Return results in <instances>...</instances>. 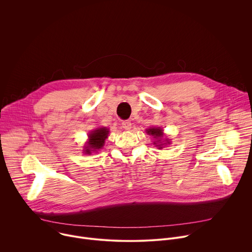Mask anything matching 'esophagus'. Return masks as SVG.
I'll use <instances>...</instances> for the list:
<instances>
[{"mask_svg": "<svg viewBox=\"0 0 252 252\" xmlns=\"http://www.w3.org/2000/svg\"><path fill=\"white\" fill-rule=\"evenodd\" d=\"M122 127L125 128L126 130H128V129H130V127H131V123H130L129 121H124V122L122 123Z\"/></svg>", "mask_w": 252, "mask_h": 252, "instance_id": "esophagus-1", "label": "esophagus"}]
</instances>
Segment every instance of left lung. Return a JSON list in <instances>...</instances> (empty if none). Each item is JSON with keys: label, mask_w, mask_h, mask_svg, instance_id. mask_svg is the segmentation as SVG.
Segmentation results:
<instances>
[{"label": "left lung", "mask_w": 252, "mask_h": 252, "mask_svg": "<svg viewBox=\"0 0 252 252\" xmlns=\"http://www.w3.org/2000/svg\"><path fill=\"white\" fill-rule=\"evenodd\" d=\"M147 132L150 134V135H153L157 141H155L154 143L155 145H157L156 147H158L159 150L163 148V146H166V145H169L170 141L165 137V139H163V130L162 128L160 127H150L147 129Z\"/></svg>", "instance_id": "left-lung-1"}]
</instances>
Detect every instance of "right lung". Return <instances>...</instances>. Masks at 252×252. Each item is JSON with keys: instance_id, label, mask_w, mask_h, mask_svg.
Returning a JSON list of instances; mask_svg holds the SVG:
<instances>
[{"instance_id": "add662e5", "label": "right lung", "mask_w": 252, "mask_h": 252, "mask_svg": "<svg viewBox=\"0 0 252 252\" xmlns=\"http://www.w3.org/2000/svg\"><path fill=\"white\" fill-rule=\"evenodd\" d=\"M109 128L104 126L97 127L94 130L91 131L89 134V141L84 149V153L86 155H91L92 153H96L98 150L102 149L104 146V141L109 135Z\"/></svg>"}]
</instances>
